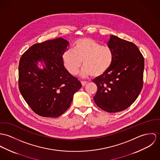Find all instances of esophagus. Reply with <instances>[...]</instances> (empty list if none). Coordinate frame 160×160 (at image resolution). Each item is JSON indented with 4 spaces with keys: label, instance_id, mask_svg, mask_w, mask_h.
<instances>
[{
    "label": "esophagus",
    "instance_id": "obj_1",
    "mask_svg": "<svg viewBox=\"0 0 160 160\" xmlns=\"http://www.w3.org/2000/svg\"><path fill=\"white\" fill-rule=\"evenodd\" d=\"M81 83H82V85L83 87H85V86L87 84V82H83V81H82V82H81Z\"/></svg>",
    "mask_w": 160,
    "mask_h": 160
}]
</instances>
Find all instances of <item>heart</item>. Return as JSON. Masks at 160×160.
<instances>
[{
	"instance_id": "heart-1",
	"label": "heart",
	"mask_w": 160,
	"mask_h": 160,
	"mask_svg": "<svg viewBox=\"0 0 160 160\" xmlns=\"http://www.w3.org/2000/svg\"><path fill=\"white\" fill-rule=\"evenodd\" d=\"M113 61V53L108 46L101 45L94 39L83 37L77 39L73 50H68L62 54L64 68L72 75H77L82 66V76L98 77L105 74Z\"/></svg>"
}]
</instances>
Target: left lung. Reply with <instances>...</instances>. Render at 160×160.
<instances>
[{"label":"left lung","mask_w":160,"mask_h":160,"mask_svg":"<svg viewBox=\"0 0 160 160\" xmlns=\"http://www.w3.org/2000/svg\"><path fill=\"white\" fill-rule=\"evenodd\" d=\"M107 45L113 51V61L105 74L92 80L98 87L94 101L103 110L115 113L126 109L139 96L144 59L134 43L117 36H110Z\"/></svg>","instance_id":"8db88e82"}]
</instances>
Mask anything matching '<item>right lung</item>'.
I'll return each mask as SVG.
<instances>
[{
	"label": "right lung",
	"mask_w": 160,
	"mask_h": 160,
	"mask_svg": "<svg viewBox=\"0 0 160 160\" xmlns=\"http://www.w3.org/2000/svg\"><path fill=\"white\" fill-rule=\"evenodd\" d=\"M69 42L62 38L33 45L22 54L18 68L19 91L36 114L58 117L70 107L73 96L82 87L64 66L62 54ZM38 61L45 64L43 70Z\"/></svg>",
	"instance_id": "add662e5"
}]
</instances>
